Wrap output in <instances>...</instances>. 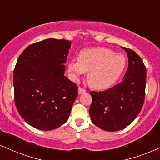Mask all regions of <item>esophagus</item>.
I'll use <instances>...</instances> for the list:
<instances>
[{
  "label": "esophagus",
  "mask_w": 160,
  "mask_h": 160,
  "mask_svg": "<svg viewBox=\"0 0 160 160\" xmlns=\"http://www.w3.org/2000/svg\"><path fill=\"white\" fill-rule=\"evenodd\" d=\"M85 92H86V91H85L84 89H82V88H78V94H84Z\"/></svg>",
  "instance_id": "1"
}]
</instances>
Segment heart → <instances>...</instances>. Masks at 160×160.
<instances>
[{
    "label": "heart",
    "instance_id": "heart-1",
    "mask_svg": "<svg viewBox=\"0 0 160 160\" xmlns=\"http://www.w3.org/2000/svg\"><path fill=\"white\" fill-rule=\"evenodd\" d=\"M125 66V58L121 54L103 47L86 48L80 52L78 60H72L68 68L75 81L88 72L87 80L92 88L105 89L117 81Z\"/></svg>",
    "mask_w": 160,
    "mask_h": 160
}]
</instances>
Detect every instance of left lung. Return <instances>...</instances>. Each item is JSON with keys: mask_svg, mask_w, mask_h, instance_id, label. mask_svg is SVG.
<instances>
[{"mask_svg": "<svg viewBox=\"0 0 160 160\" xmlns=\"http://www.w3.org/2000/svg\"><path fill=\"white\" fill-rule=\"evenodd\" d=\"M128 58L122 81L104 92H92L89 114L94 125L117 131L130 125L140 112L145 99L146 68L136 52L122 47Z\"/></svg>", "mask_w": 160, "mask_h": 160, "instance_id": "1", "label": "left lung"}]
</instances>
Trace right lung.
Instances as JSON below:
<instances>
[{
    "instance_id": "1",
    "label": "right lung",
    "mask_w": 160,
    "mask_h": 160,
    "mask_svg": "<svg viewBox=\"0 0 160 160\" xmlns=\"http://www.w3.org/2000/svg\"><path fill=\"white\" fill-rule=\"evenodd\" d=\"M72 43L48 38L28 46L14 70L15 106L21 117L43 131L68 120L78 96V86L64 75Z\"/></svg>"
}]
</instances>
